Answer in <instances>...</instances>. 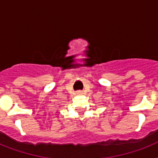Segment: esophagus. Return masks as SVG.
I'll list each match as a JSON object with an SVG mask.
<instances>
[{"label": "esophagus", "instance_id": "esophagus-1", "mask_svg": "<svg viewBox=\"0 0 158 158\" xmlns=\"http://www.w3.org/2000/svg\"><path fill=\"white\" fill-rule=\"evenodd\" d=\"M77 94H81L82 92L81 91H78V92H77Z\"/></svg>", "mask_w": 158, "mask_h": 158}]
</instances>
